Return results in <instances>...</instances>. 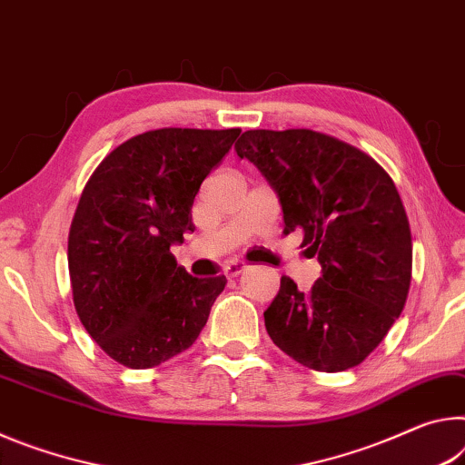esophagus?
<instances>
[{"label": "esophagus", "mask_w": 465, "mask_h": 465, "mask_svg": "<svg viewBox=\"0 0 465 465\" xmlns=\"http://www.w3.org/2000/svg\"><path fill=\"white\" fill-rule=\"evenodd\" d=\"M247 268H249V265H247L245 262H231V263L224 265V276H226V278H237V276H241V273L245 272Z\"/></svg>", "instance_id": "esophagus-1"}]
</instances>
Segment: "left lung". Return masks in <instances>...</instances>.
Returning <instances> with one entry per match:
<instances>
[{
	"label": "left lung",
	"mask_w": 465,
	"mask_h": 465,
	"mask_svg": "<svg viewBox=\"0 0 465 465\" xmlns=\"http://www.w3.org/2000/svg\"><path fill=\"white\" fill-rule=\"evenodd\" d=\"M276 192L284 234L299 228L322 278L309 292L282 276L265 330L302 367L338 372L381 344L412 280V234L390 174L313 129H249L234 143Z\"/></svg>",
	"instance_id": "obj_1"
}]
</instances>
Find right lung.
<instances>
[{
    "label": "right lung",
    "instance_id": "right-lung-1",
    "mask_svg": "<svg viewBox=\"0 0 465 465\" xmlns=\"http://www.w3.org/2000/svg\"><path fill=\"white\" fill-rule=\"evenodd\" d=\"M241 129H152L96 166L67 239L74 307L106 356L150 369L193 344L226 278H193L171 245Z\"/></svg>",
    "mask_w": 465,
    "mask_h": 465
}]
</instances>
